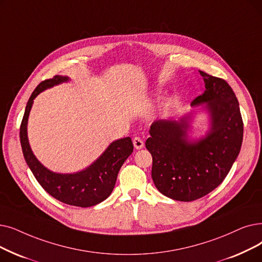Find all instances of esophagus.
I'll return each mask as SVG.
<instances>
[{"label":"esophagus","instance_id":"obj_1","mask_svg":"<svg viewBox=\"0 0 262 262\" xmlns=\"http://www.w3.org/2000/svg\"><path fill=\"white\" fill-rule=\"evenodd\" d=\"M133 143H134V146H135L136 150H140V149H142V147L144 146L143 140L141 138H139V137H135L133 139Z\"/></svg>","mask_w":262,"mask_h":262}]
</instances>
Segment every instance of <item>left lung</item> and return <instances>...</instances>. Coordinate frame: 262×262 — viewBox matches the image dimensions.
Wrapping results in <instances>:
<instances>
[{
  "label": "left lung",
  "mask_w": 262,
  "mask_h": 262,
  "mask_svg": "<svg viewBox=\"0 0 262 262\" xmlns=\"http://www.w3.org/2000/svg\"><path fill=\"white\" fill-rule=\"evenodd\" d=\"M204 92L191 107L207 111L210 127L191 139V111L180 118L155 120L145 147L152 155V179L163 195L178 201H192L208 195L229 173L240 153L243 121L237 98L224 79L199 71Z\"/></svg>",
  "instance_id": "left-lung-1"
}]
</instances>
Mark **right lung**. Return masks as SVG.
Here are the masks:
<instances>
[{
	"mask_svg": "<svg viewBox=\"0 0 262 262\" xmlns=\"http://www.w3.org/2000/svg\"><path fill=\"white\" fill-rule=\"evenodd\" d=\"M70 81L67 76L56 75L40 82L32 93L20 126V142L26 162L41 187L49 195L70 206L88 208L107 199L116 185L118 173L132 154L134 145L129 137L111 142L96 161L75 173H58L45 167L34 155L28 138V120L34 99L42 91Z\"/></svg>",
	"mask_w": 262,
	"mask_h": 262,
	"instance_id": "obj_1",
	"label": "right lung"
}]
</instances>
